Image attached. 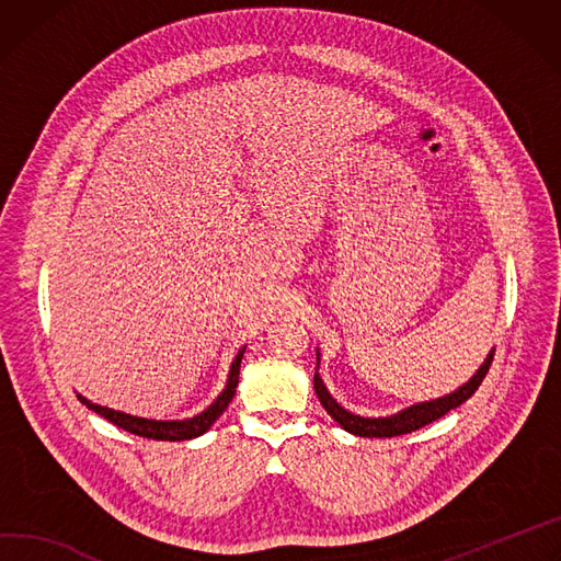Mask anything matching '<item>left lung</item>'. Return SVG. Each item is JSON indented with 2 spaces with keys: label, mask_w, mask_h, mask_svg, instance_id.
Masks as SVG:
<instances>
[{
  "label": "left lung",
  "mask_w": 561,
  "mask_h": 561,
  "mask_svg": "<svg viewBox=\"0 0 561 561\" xmlns=\"http://www.w3.org/2000/svg\"><path fill=\"white\" fill-rule=\"evenodd\" d=\"M318 355V369H316V378H313V387H316V393L322 402V407L327 410V414L342 427L346 430L348 434L353 436H367V438H391V436H400V434H410V432H416L434 421H438L440 416H445L447 412L456 410L458 404H463L477 389L479 385L483 382L490 365H492V358H494V346L492 351L485 355L483 365L474 371V376L463 382L458 389H454L451 393H445L440 398H432V400H425V402H416V404H410L404 407V410L391 414V416H360V414H353L348 410H344V407L331 396V391L327 389L322 376H320V348L316 351Z\"/></svg>",
  "instance_id": "1"
}]
</instances>
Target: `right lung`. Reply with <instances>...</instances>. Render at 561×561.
I'll list each match as a JSON object with an SVG mask.
<instances>
[{
	"mask_svg": "<svg viewBox=\"0 0 561 561\" xmlns=\"http://www.w3.org/2000/svg\"><path fill=\"white\" fill-rule=\"evenodd\" d=\"M243 351L245 346L239 348V353L234 355V360L230 365L228 371V380L224 391L206 407V410L190 416V419H179V421H157V419H142V416H131L118 410H112V407H103V404H95L89 398H84L82 393H78L80 402H84L91 412L100 414L103 419H107L110 423L123 427L129 434L142 436V438H154V440H190L196 438L201 434H206L217 419L228 410V404L234 398L237 391V382H239V367H241V358H243Z\"/></svg>",
	"mask_w": 561,
	"mask_h": 561,
	"instance_id": "add662e5",
	"label": "right lung"
}]
</instances>
